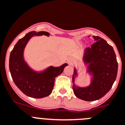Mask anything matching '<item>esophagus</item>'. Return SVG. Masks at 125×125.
I'll use <instances>...</instances> for the list:
<instances>
[{"label": "esophagus", "mask_w": 125, "mask_h": 125, "mask_svg": "<svg viewBox=\"0 0 125 125\" xmlns=\"http://www.w3.org/2000/svg\"><path fill=\"white\" fill-rule=\"evenodd\" d=\"M74 59H72V58H70V59H68V62H69V63L70 64H72L73 62H74Z\"/></svg>", "instance_id": "1"}]
</instances>
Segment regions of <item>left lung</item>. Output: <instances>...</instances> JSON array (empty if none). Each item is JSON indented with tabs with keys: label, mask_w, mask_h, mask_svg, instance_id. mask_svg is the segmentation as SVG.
<instances>
[{
	"label": "left lung",
	"mask_w": 125,
	"mask_h": 125,
	"mask_svg": "<svg viewBox=\"0 0 125 125\" xmlns=\"http://www.w3.org/2000/svg\"><path fill=\"white\" fill-rule=\"evenodd\" d=\"M95 43L83 52V61L87 66V73L92 76L90 83L85 87L75 84L77 77L74 68L73 91L77 98L85 101H95L104 97L112 88L118 73V62L113 47L102 38L93 36Z\"/></svg>",
	"instance_id": "1"
}]
</instances>
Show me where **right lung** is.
<instances>
[{
  "mask_svg": "<svg viewBox=\"0 0 125 125\" xmlns=\"http://www.w3.org/2000/svg\"><path fill=\"white\" fill-rule=\"evenodd\" d=\"M49 36L46 31H31L20 39L10 52L9 69L12 79L24 94L35 98L50 95L52 92L55 78L63 72L67 64L59 67L51 66L41 72L32 69L24 59L23 52L29 40L34 36Z\"/></svg>",
  "mask_w": 125,
  "mask_h": 125,
  "instance_id": "1",
  "label": "right lung"
}]
</instances>
